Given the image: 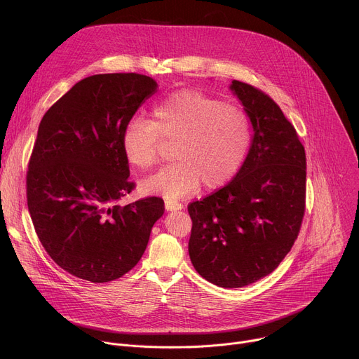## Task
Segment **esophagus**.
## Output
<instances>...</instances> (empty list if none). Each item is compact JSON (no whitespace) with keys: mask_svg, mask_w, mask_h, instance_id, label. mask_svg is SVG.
Returning <instances> with one entry per match:
<instances>
[{"mask_svg":"<svg viewBox=\"0 0 359 359\" xmlns=\"http://www.w3.org/2000/svg\"><path fill=\"white\" fill-rule=\"evenodd\" d=\"M165 209L168 212H175V210H182L183 204L179 201H172V200H166L165 201Z\"/></svg>","mask_w":359,"mask_h":359,"instance_id":"34e87169","label":"esophagus"}]
</instances>
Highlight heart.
Returning <instances> with one entry per match:
<instances>
[{"label":"heart","mask_w":359,"mask_h":359,"mask_svg":"<svg viewBox=\"0 0 359 359\" xmlns=\"http://www.w3.org/2000/svg\"><path fill=\"white\" fill-rule=\"evenodd\" d=\"M172 144L173 163L143 183V190L169 200L183 198L204 183L217 189L234 177L251 142L248 115L238 107L197 89L170 93L151 111L150 121L133 119L122 135V149L133 166L147 170Z\"/></svg>","instance_id":"1"}]
</instances>
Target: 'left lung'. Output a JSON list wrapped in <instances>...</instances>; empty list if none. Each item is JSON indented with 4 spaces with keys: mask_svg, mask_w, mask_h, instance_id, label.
I'll return each mask as SVG.
<instances>
[{
    "mask_svg": "<svg viewBox=\"0 0 359 359\" xmlns=\"http://www.w3.org/2000/svg\"><path fill=\"white\" fill-rule=\"evenodd\" d=\"M252 129L234 179L187 206L189 255L208 281L238 288L273 273L295 243L305 213L306 158L295 128L262 89L231 82Z\"/></svg>",
    "mask_w": 359,
    "mask_h": 359,
    "instance_id": "left-lung-1",
    "label": "left lung"
}]
</instances>
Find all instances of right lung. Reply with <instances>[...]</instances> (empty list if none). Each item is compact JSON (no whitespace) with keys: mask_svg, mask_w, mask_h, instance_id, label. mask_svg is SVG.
I'll list each match as a JSON object with an SVG mask.
<instances>
[{"mask_svg":"<svg viewBox=\"0 0 359 359\" xmlns=\"http://www.w3.org/2000/svg\"><path fill=\"white\" fill-rule=\"evenodd\" d=\"M156 86L135 72L92 75L41 119L27 170L28 210L49 257L78 278L97 284L125 276L165 213L156 196L116 204L136 187L123 130Z\"/></svg>","mask_w":359,"mask_h":359,"instance_id":"right-lung-1","label":"right lung"}]
</instances>
